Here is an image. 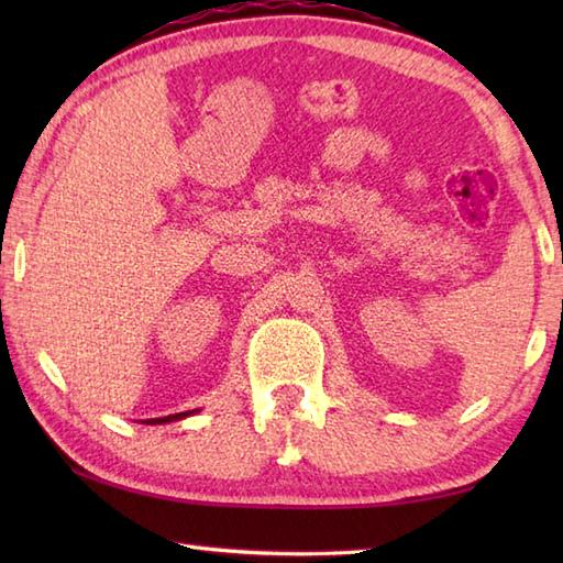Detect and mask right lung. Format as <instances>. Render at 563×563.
Instances as JSON below:
<instances>
[{
  "label": "right lung",
  "instance_id": "add662e5",
  "mask_svg": "<svg viewBox=\"0 0 563 563\" xmlns=\"http://www.w3.org/2000/svg\"><path fill=\"white\" fill-rule=\"evenodd\" d=\"M200 409H194V411H184V413H174V416H164V418H147V421H142V423H147V426H162V423H172V421H181V418H186V416H190V413H198Z\"/></svg>",
  "mask_w": 563,
  "mask_h": 563
}]
</instances>
